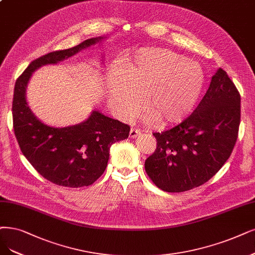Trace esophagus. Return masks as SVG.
<instances>
[{
	"instance_id": "esophagus-1",
	"label": "esophagus",
	"mask_w": 255,
	"mask_h": 255,
	"mask_svg": "<svg viewBox=\"0 0 255 255\" xmlns=\"http://www.w3.org/2000/svg\"><path fill=\"white\" fill-rule=\"evenodd\" d=\"M140 133H142V131H140L139 129L131 128V129H130V132H129V137H130V138H135L136 136L140 135Z\"/></svg>"
}]
</instances>
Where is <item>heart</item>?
Returning <instances> with one entry per match:
<instances>
[{
  "label": "heart",
  "mask_w": 255,
  "mask_h": 255,
  "mask_svg": "<svg viewBox=\"0 0 255 255\" xmlns=\"http://www.w3.org/2000/svg\"><path fill=\"white\" fill-rule=\"evenodd\" d=\"M205 85L202 66L165 48H143L127 55L108 79V99L123 121L138 116L143 105L148 122L172 125L189 117Z\"/></svg>",
  "instance_id": "1"
}]
</instances>
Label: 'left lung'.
<instances>
[{"label": "left lung", "mask_w": 255, "mask_h": 255, "mask_svg": "<svg viewBox=\"0 0 255 255\" xmlns=\"http://www.w3.org/2000/svg\"><path fill=\"white\" fill-rule=\"evenodd\" d=\"M240 122L241 96L219 68L192 115L153 133L157 146L145 162L148 176L166 192H184L208 182L229 158Z\"/></svg>", "instance_id": "1"}]
</instances>
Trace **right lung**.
Here are the masks:
<instances>
[{
    "mask_svg": "<svg viewBox=\"0 0 255 255\" xmlns=\"http://www.w3.org/2000/svg\"><path fill=\"white\" fill-rule=\"evenodd\" d=\"M105 39L92 37L72 48L45 54L31 62L15 82L12 118L17 143L35 170L55 185L80 188L93 184L105 171L111 145L126 139L130 127L99 110H92L88 119L77 125H47L28 105V83L42 66L64 62Z\"/></svg>",
    "mask_w": 255,
    "mask_h": 255,
    "instance_id": "add662e5",
    "label": "right lung"
}]
</instances>
